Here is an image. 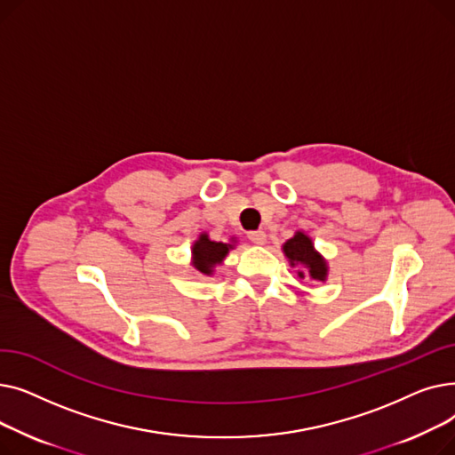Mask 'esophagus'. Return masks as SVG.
Listing matches in <instances>:
<instances>
[{"label":"esophagus","instance_id":"1","mask_svg":"<svg viewBox=\"0 0 455 455\" xmlns=\"http://www.w3.org/2000/svg\"><path fill=\"white\" fill-rule=\"evenodd\" d=\"M247 237L256 245H266V242H267V234L264 230H252L247 234Z\"/></svg>","mask_w":455,"mask_h":455}]
</instances>
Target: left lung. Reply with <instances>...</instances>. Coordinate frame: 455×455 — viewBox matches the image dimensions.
<instances>
[{"mask_svg":"<svg viewBox=\"0 0 455 455\" xmlns=\"http://www.w3.org/2000/svg\"><path fill=\"white\" fill-rule=\"evenodd\" d=\"M282 252L291 267H297L299 278H307L312 282H326L328 261L315 249L314 240L304 230H297L293 237L282 245Z\"/></svg>","mask_w":455,"mask_h":455,"instance_id":"8db88e82","label":"left lung"}]
</instances>
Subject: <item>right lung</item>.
Returning <instances> with one entry per match:
<instances>
[{
	"label": "right lung",
	"mask_w": 455,
	"mask_h": 455,
	"mask_svg": "<svg viewBox=\"0 0 455 455\" xmlns=\"http://www.w3.org/2000/svg\"><path fill=\"white\" fill-rule=\"evenodd\" d=\"M237 245L235 237H230V243L213 242L206 232H201L197 240L191 245V267L197 273L212 276L215 267L223 264L228 251H232Z\"/></svg>",
	"instance_id": "add662e5"
}]
</instances>
